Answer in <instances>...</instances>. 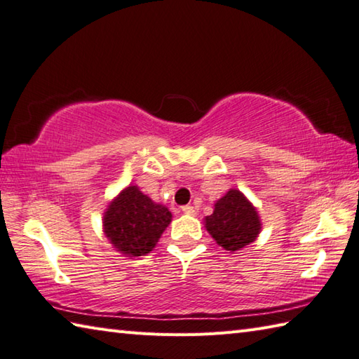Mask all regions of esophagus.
<instances>
[{"mask_svg": "<svg viewBox=\"0 0 359 359\" xmlns=\"http://www.w3.org/2000/svg\"><path fill=\"white\" fill-rule=\"evenodd\" d=\"M181 209H182V212H184L186 215H195V214H196L195 208H194V206H190V204H187V206H182Z\"/></svg>", "mask_w": 359, "mask_h": 359, "instance_id": "obj_1", "label": "esophagus"}]
</instances>
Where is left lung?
Instances as JSON below:
<instances>
[{"label": "left lung", "mask_w": 359, "mask_h": 359, "mask_svg": "<svg viewBox=\"0 0 359 359\" xmlns=\"http://www.w3.org/2000/svg\"><path fill=\"white\" fill-rule=\"evenodd\" d=\"M206 229L226 251H238L252 243L260 232L257 210L240 190L231 189L206 217Z\"/></svg>", "instance_id": "obj_1"}]
</instances>
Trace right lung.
Returning a JSON list of instances; mask_svg holds the SVG:
<instances>
[{
  "instance_id": "right-lung-1",
  "label": "right lung",
  "mask_w": 359,
  "mask_h": 359,
  "mask_svg": "<svg viewBox=\"0 0 359 359\" xmlns=\"http://www.w3.org/2000/svg\"><path fill=\"white\" fill-rule=\"evenodd\" d=\"M170 220L169 209L153 203L136 186H130L108 206L104 229L116 250L139 257L155 248Z\"/></svg>"
}]
</instances>
